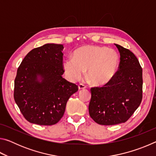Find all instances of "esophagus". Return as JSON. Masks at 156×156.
Returning a JSON list of instances; mask_svg holds the SVG:
<instances>
[{
    "label": "esophagus",
    "instance_id": "34e87169",
    "mask_svg": "<svg viewBox=\"0 0 156 156\" xmlns=\"http://www.w3.org/2000/svg\"><path fill=\"white\" fill-rule=\"evenodd\" d=\"M86 88V85L85 84H82V83H80L78 84V89H79V90H81V89H85Z\"/></svg>",
    "mask_w": 156,
    "mask_h": 156
}]
</instances>
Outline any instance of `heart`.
Returning <instances> with one entry per match:
<instances>
[{
    "label": "heart",
    "instance_id": "heart-1",
    "mask_svg": "<svg viewBox=\"0 0 156 156\" xmlns=\"http://www.w3.org/2000/svg\"><path fill=\"white\" fill-rule=\"evenodd\" d=\"M120 58L114 50L105 47L86 45L73 53L63 62V69L69 80L76 81L87 71V78L96 86L109 83L115 77L119 67Z\"/></svg>",
    "mask_w": 156,
    "mask_h": 156
}]
</instances>
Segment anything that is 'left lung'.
<instances>
[{"label":"left lung","instance_id":"8db88e82","mask_svg":"<svg viewBox=\"0 0 156 156\" xmlns=\"http://www.w3.org/2000/svg\"><path fill=\"white\" fill-rule=\"evenodd\" d=\"M115 45L120 55L115 77L102 87L91 88L89 115L102 125L125 122L142 99V69L138 58L130 50L119 44Z\"/></svg>","mask_w":156,"mask_h":156}]
</instances>
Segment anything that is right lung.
Returning <instances> with one entry per match:
<instances>
[{
  "instance_id": "obj_1",
  "label": "right lung",
  "mask_w": 156,
  "mask_h": 156,
  "mask_svg": "<svg viewBox=\"0 0 156 156\" xmlns=\"http://www.w3.org/2000/svg\"><path fill=\"white\" fill-rule=\"evenodd\" d=\"M63 48L57 44L37 47L26 55L18 68L14 98L28 122L56 124L64 115L67 100L78 90L76 84L62 77Z\"/></svg>"
}]
</instances>
